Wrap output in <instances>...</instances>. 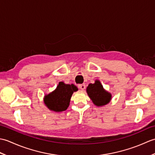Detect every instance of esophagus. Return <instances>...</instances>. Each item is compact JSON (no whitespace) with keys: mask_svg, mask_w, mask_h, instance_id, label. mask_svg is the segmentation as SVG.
I'll list each match as a JSON object with an SVG mask.
<instances>
[{"mask_svg":"<svg viewBox=\"0 0 155 155\" xmlns=\"http://www.w3.org/2000/svg\"><path fill=\"white\" fill-rule=\"evenodd\" d=\"M78 87L81 90H84L85 88H86V86H85V84H78Z\"/></svg>","mask_w":155,"mask_h":155,"instance_id":"obj_1","label":"esophagus"}]
</instances>
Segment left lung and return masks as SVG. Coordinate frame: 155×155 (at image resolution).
Returning a JSON list of instances; mask_svg holds the SVG:
<instances>
[{
	"instance_id": "obj_1",
	"label": "left lung",
	"mask_w": 155,
	"mask_h": 155,
	"mask_svg": "<svg viewBox=\"0 0 155 155\" xmlns=\"http://www.w3.org/2000/svg\"><path fill=\"white\" fill-rule=\"evenodd\" d=\"M87 92L93 103L98 107L108 104L111 99V94L104 89L99 81L88 84Z\"/></svg>"
}]
</instances>
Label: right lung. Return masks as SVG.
I'll return each instance as SVG.
<instances>
[{
  "label": "right lung",
  "mask_w": 155,
  "mask_h": 155,
  "mask_svg": "<svg viewBox=\"0 0 155 155\" xmlns=\"http://www.w3.org/2000/svg\"><path fill=\"white\" fill-rule=\"evenodd\" d=\"M77 91V87L73 84H67L60 82L55 91L45 97V103L51 110L64 111L69 106L72 93Z\"/></svg>",
  "instance_id": "obj_1"
}]
</instances>
